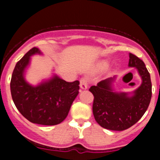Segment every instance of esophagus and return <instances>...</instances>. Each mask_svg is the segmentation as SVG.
Segmentation results:
<instances>
[{
	"label": "esophagus",
	"instance_id": "1",
	"mask_svg": "<svg viewBox=\"0 0 160 160\" xmlns=\"http://www.w3.org/2000/svg\"><path fill=\"white\" fill-rule=\"evenodd\" d=\"M80 86L82 89L85 90L88 88V80L86 78H83L80 80Z\"/></svg>",
	"mask_w": 160,
	"mask_h": 160
}]
</instances>
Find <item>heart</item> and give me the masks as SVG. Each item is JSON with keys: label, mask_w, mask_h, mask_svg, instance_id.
Wrapping results in <instances>:
<instances>
[{"label": "heart", "mask_w": 160, "mask_h": 160, "mask_svg": "<svg viewBox=\"0 0 160 160\" xmlns=\"http://www.w3.org/2000/svg\"><path fill=\"white\" fill-rule=\"evenodd\" d=\"M101 67H107V63H106V62H102V64H101Z\"/></svg>", "instance_id": "heart-1"}]
</instances>
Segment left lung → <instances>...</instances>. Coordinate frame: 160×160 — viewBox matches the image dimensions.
Wrapping results in <instances>:
<instances>
[{"instance_id": "1", "label": "left lung", "mask_w": 160, "mask_h": 160, "mask_svg": "<svg viewBox=\"0 0 160 160\" xmlns=\"http://www.w3.org/2000/svg\"><path fill=\"white\" fill-rule=\"evenodd\" d=\"M128 67H135L142 78V84L133 92L117 93L111 83L114 78L101 80L97 86L90 87L93 95V114L96 122L102 128L113 131H123L135 125L143 116L152 98L150 74L144 62L135 55L129 53Z\"/></svg>"}]
</instances>
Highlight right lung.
Masks as SVG:
<instances>
[{
	"label": "right lung",
	"instance_id": "add662e5",
	"mask_svg": "<svg viewBox=\"0 0 160 160\" xmlns=\"http://www.w3.org/2000/svg\"><path fill=\"white\" fill-rule=\"evenodd\" d=\"M41 54L36 47L30 49L16 64L11 80L13 101L19 112L32 123L56 125L65 120L80 89V82H67L55 75L36 87L27 83L25 70L30 56Z\"/></svg>",
	"mask_w": 160,
	"mask_h": 160
}]
</instances>
